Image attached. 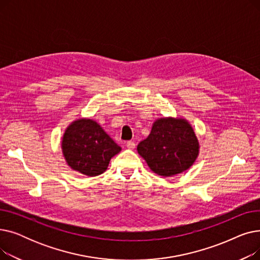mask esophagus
Returning <instances> with one entry per match:
<instances>
[{
  "label": "esophagus",
  "instance_id": "obj_1",
  "mask_svg": "<svg viewBox=\"0 0 260 260\" xmlns=\"http://www.w3.org/2000/svg\"><path fill=\"white\" fill-rule=\"evenodd\" d=\"M126 147L129 148V149H134L136 147V144L134 141H127L126 142Z\"/></svg>",
  "mask_w": 260,
  "mask_h": 260
}]
</instances>
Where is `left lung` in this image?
<instances>
[{"instance_id":"8db88e82","label":"left lung","mask_w":260,"mask_h":260,"mask_svg":"<svg viewBox=\"0 0 260 260\" xmlns=\"http://www.w3.org/2000/svg\"><path fill=\"white\" fill-rule=\"evenodd\" d=\"M137 149L154 173L170 177L193 166L199 143L186 120L161 118L154 123L151 134L138 144Z\"/></svg>"}]
</instances>
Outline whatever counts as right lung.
Returning <instances> with one entry per match:
<instances>
[{
    "label": "right lung",
    "instance_id": "add662e5",
    "mask_svg": "<svg viewBox=\"0 0 260 260\" xmlns=\"http://www.w3.org/2000/svg\"><path fill=\"white\" fill-rule=\"evenodd\" d=\"M62 149L66 162L74 171L93 177L106 171L109 161L121 147L97 122L80 119L66 128Z\"/></svg>",
    "mask_w": 260,
    "mask_h": 260
}]
</instances>
